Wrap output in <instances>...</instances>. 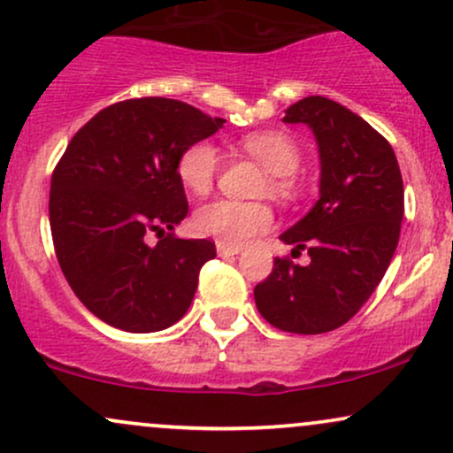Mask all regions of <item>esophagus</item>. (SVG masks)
I'll return each instance as SVG.
<instances>
[{
	"label": "esophagus",
	"instance_id": "34e87169",
	"mask_svg": "<svg viewBox=\"0 0 453 453\" xmlns=\"http://www.w3.org/2000/svg\"><path fill=\"white\" fill-rule=\"evenodd\" d=\"M242 251V247H238V244H227V242H217V253H219L221 257H227V256H238V253Z\"/></svg>",
	"mask_w": 453,
	"mask_h": 453
}]
</instances>
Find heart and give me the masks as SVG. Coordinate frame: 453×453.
<instances>
[{"instance_id": "obj_1", "label": "heart", "mask_w": 453, "mask_h": 453, "mask_svg": "<svg viewBox=\"0 0 453 453\" xmlns=\"http://www.w3.org/2000/svg\"><path fill=\"white\" fill-rule=\"evenodd\" d=\"M242 147L253 155L270 174L289 176L300 165V149L283 132H256L242 138ZM217 150L211 142H196L179 157V179L197 196L209 194L217 174ZM279 194L288 191V183L279 180ZM196 230L227 244H242L273 226V212L266 204L238 200H215L200 206L194 217Z\"/></svg>"}]
</instances>
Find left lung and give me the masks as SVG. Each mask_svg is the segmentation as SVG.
Wrapping results in <instances>:
<instances>
[{
	"mask_svg": "<svg viewBox=\"0 0 453 453\" xmlns=\"http://www.w3.org/2000/svg\"><path fill=\"white\" fill-rule=\"evenodd\" d=\"M283 121L309 126L319 147V200L279 236L311 262L274 257L253 296L279 330L321 334L347 324L381 283L404 215L403 176L388 140L339 102L304 97Z\"/></svg>",
	"mask_w": 453,
	"mask_h": 453,
	"instance_id": "8db88e82",
	"label": "left lung"
}]
</instances>
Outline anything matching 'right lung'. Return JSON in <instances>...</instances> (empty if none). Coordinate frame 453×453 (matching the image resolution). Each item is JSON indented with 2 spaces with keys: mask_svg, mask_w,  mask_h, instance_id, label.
<instances>
[{
  "mask_svg": "<svg viewBox=\"0 0 453 453\" xmlns=\"http://www.w3.org/2000/svg\"><path fill=\"white\" fill-rule=\"evenodd\" d=\"M223 123L185 102L140 97L104 108L67 144L50 180L55 253L72 292L108 326L157 332L189 309L217 251L173 234L189 211L176 165ZM150 231L157 245L146 242Z\"/></svg>",
  "mask_w": 453,
  "mask_h": 453,
  "instance_id": "obj_1",
  "label": "right lung"
}]
</instances>
